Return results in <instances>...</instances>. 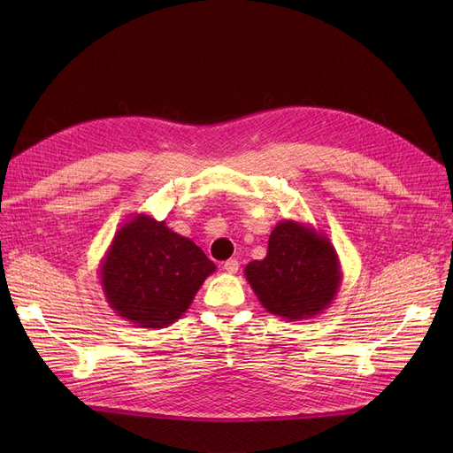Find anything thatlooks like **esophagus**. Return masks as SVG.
Listing matches in <instances>:
<instances>
[{
  "mask_svg": "<svg viewBox=\"0 0 453 453\" xmlns=\"http://www.w3.org/2000/svg\"><path fill=\"white\" fill-rule=\"evenodd\" d=\"M224 270H226L227 273H236V272H239V260H236V258L226 260V263H224Z\"/></svg>",
  "mask_w": 453,
  "mask_h": 453,
  "instance_id": "1",
  "label": "esophagus"
}]
</instances>
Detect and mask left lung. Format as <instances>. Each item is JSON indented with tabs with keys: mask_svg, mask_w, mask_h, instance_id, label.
Masks as SVG:
<instances>
[{
	"mask_svg": "<svg viewBox=\"0 0 453 453\" xmlns=\"http://www.w3.org/2000/svg\"><path fill=\"white\" fill-rule=\"evenodd\" d=\"M244 275L260 304L288 321L312 319L336 299L342 266L330 239L312 226L280 220L263 260H253Z\"/></svg>",
	"mask_w": 453,
	"mask_h": 453,
	"instance_id": "1",
	"label": "left lung"
}]
</instances>
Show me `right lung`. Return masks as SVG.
<instances>
[{"label": "right lung", "mask_w": 453, "mask_h": 453, "mask_svg": "<svg viewBox=\"0 0 453 453\" xmlns=\"http://www.w3.org/2000/svg\"><path fill=\"white\" fill-rule=\"evenodd\" d=\"M214 270L193 241L135 212L117 229L99 275L115 314L141 328H165L187 312Z\"/></svg>", "instance_id": "add662e5"}]
</instances>
